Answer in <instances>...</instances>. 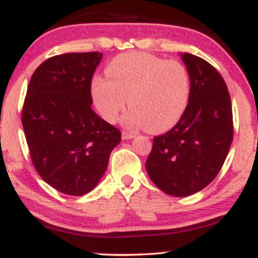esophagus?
Listing matches in <instances>:
<instances>
[{"mask_svg": "<svg viewBox=\"0 0 258 258\" xmlns=\"http://www.w3.org/2000/svg\"><path fill=\"white\" fill-rule=\"evenodd\" d=\"M136 137V135H133V133H130V132H126V131H123L122 132V139H132V138H135Z\"/></svg>", "mask_w": 258, "mask_h": 258, "instance_id": "esophagus-1", "label": "esophagus"}]
</instances>
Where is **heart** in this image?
Instances as JSON below:
<instances>
[{
  "label": "heart",
  "mask_w": 258,
  "mask_h": 258,
  "mask_svg": "<svg viewBox=\"0 0 258 258\" xmlns=\"http://www.w3.org/2000/svg\"><path fill=\"white\" fill-rule=\"evenodd\" d=\"M105 72L108 78L94 76L92 80L91 94L109 122H116L127 102L131 109L123 116V125L132 131H166L184 112L190 79L179 61L130 52L112 59Z\"/></svg>",
  "instance_id": "1"
}]
</instances>
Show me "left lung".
I'll return each instance as SVG.
<instances>
[{"instance_id":"1","label":"left lung","mask_w":258,"mask_h":258,"mask_svg":"<svg viewBox=\"0 0 258 258\" xmlns=\"http://www.w3.org/2000/svg\"><path fill=\"white\" fill-rule=\"evenodd\" d=\"M190 79L188 105L177 125L154 137L147 172L160 190L189 197L217 176L233 141L229 92L220 73L203 58L179 53Z\"/></svg>"}]
</instances>
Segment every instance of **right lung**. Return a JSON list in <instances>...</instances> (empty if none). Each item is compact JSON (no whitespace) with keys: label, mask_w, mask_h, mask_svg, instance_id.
<instances>
[{"label":"right lung","mask_w":258,"mask_h":258,"mask_svg":"<svg viewBox=\"0 0 258 258\" xmlns=\"http://www.w3.org/2000/svg\"><path fill=\"white\" fill-rule=\"evenodd\" d=\"M99 52L67 53L32 74L22 122L32 164L60 193L81 197L96 188L121 133L92 110V76Z\"/></svg>","instance_id":"1"}]
</instances>
